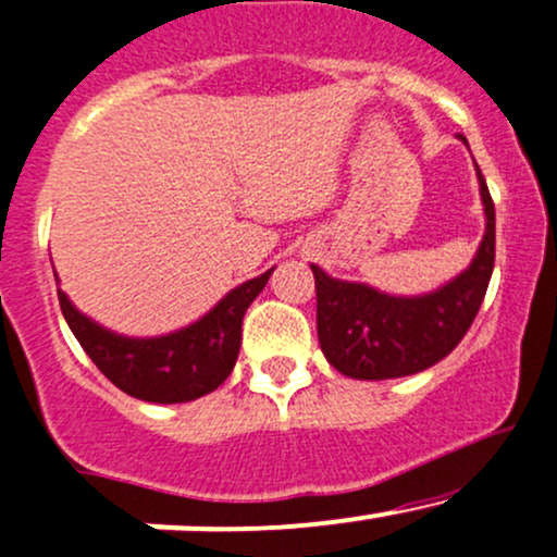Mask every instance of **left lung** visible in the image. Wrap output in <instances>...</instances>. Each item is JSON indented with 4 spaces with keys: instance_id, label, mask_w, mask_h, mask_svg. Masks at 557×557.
<instances>
[{
    "instance_id": "obj_1",
    "label": "left lung",
    "mask_w": 557,
    "mask_h": 557,
    "mask_svg": "<svg viewBox=\"0 0 557 557\" xmlns=\"http://www.w3.org/2000/svg\"><path fill=\"white\" fill-rule=\"evenodd\" d=\"M462 143L468 139L457 134ZM479 176L486 230L466 272L423 296H391L364 283L330 277L311 264L317 335L335 370L357 381H388L423 372L462 341L484 301L494 269V203Z\"/></svg>"
}]
</instances>
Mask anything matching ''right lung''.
Returning a JSON list of instances; mask_svg holds the SVG:
<instances>
[{
  "mask_svg": "<svg viewBox=\"0 0 557 557\" xmlns=\"http://www.w3.org/2000/svg\"><path fill=\"white\" fill-rule=\"evenodd\" d=\"M269 272L232 288L193 325L156 338H129L97 325L58 288L60 309L91 362L113 386L152 405H182L211 394L230 377L240 354L243 317L264 290Z\"/></svg>",
  "mask_w": 557,
  "mask_h": 557,
  "instance_id": "add662e5",
  "label": "right lung"
}]
</instances>
